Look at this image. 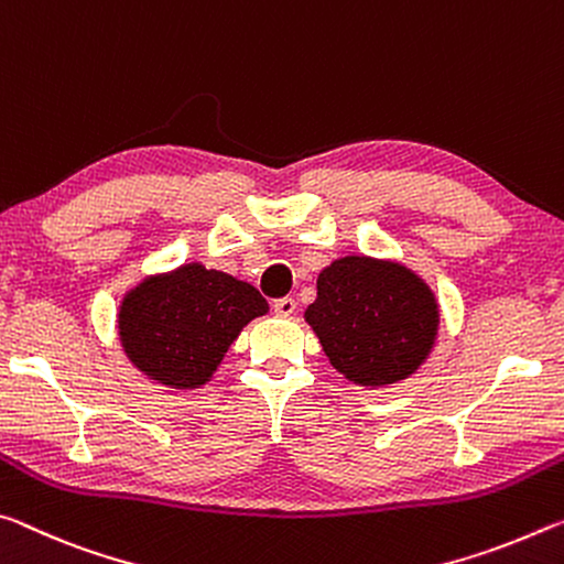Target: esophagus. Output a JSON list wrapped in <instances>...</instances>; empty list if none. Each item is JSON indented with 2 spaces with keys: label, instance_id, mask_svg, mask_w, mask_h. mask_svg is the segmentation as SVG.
Listing matches in <instances>:
<instances>
[{
  "label": "esophagus",
  "instance_id": "esophagus-1",
  "mask_svg": "<svg viewBox=\"0 0 564 564\" xmlns=\"http://www.w3.org/2000/svg\"><path fill=\"white\" fill-rule=\"evenodd\" d=\"M294 307H297V302H294L292 297H280V300H274V304H272L274 315H280V317H290Z\"/></svg>",
  "mask_w": 564,
  "mask_h": 564
}]
</instances>
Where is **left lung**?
I'll list each match as a JSON object with an SVG mask.
<instances>
[{
	"label": "left lung",
	"mask_w": 564,
	"mask_h": 564,
	"mask_svg": "<svg viewBox=\"0 0 564 564\" xmlns=\"http://www.w3.org/2000/svg\"><path fill=\"white\" fill-rule=\"evenodd\" d=\"M304 317L335 369L357 384L412 375L437 335V304L417 274L392 262L345 257L322 270Z\"/></svg>",
	"instance_id": "obj_1"
}]
</instances>
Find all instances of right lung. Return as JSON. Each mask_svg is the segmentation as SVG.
Returning <instances> with one entry per match:
<instances>
[{"mask_svg":"<svg viewBox=\"0 0 564 564\" xmlns=\"http://www.w3.org/2000/svg\"><path fill=\"white\" fill-rule=\"evenodd\" d=\"M267 310L252 284L195 262L129 292L119 335L129 359L152 380L192 390L209 380L247 322Z\"/></svg>","mask_w":564,"mask_h":564,"instance_id":"1","label":"right lung"}]
</instances>
